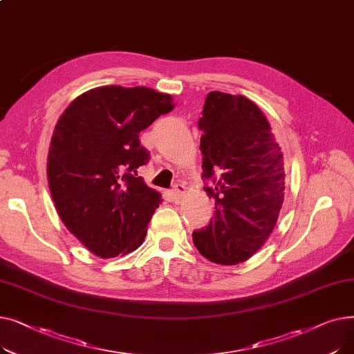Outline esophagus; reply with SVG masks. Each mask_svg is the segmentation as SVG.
I'll use <instances>...</instances> for the list:
<instances>
[{"label":"esophagus","instance_id":"1","mask_svg":"<svg viewBox=\"0 0 354 354\" xmlns=\"http://www.w3.org/2000/svg\"><path fill=\"white\" fill-rule=\"evenodd\" d=\"M185 191H187V188H185L183 187V185H176V187H175V189L172 191V196H174V199L175 201H180L182 199V196L185 195Z\"/></svg>","mask_w":354,"mask_h":354}]
</instances>
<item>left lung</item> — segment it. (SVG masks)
<instances>
[{"instance_id": "left-lung-1", "label": "left lung", "mask_w": 354, "mask_h": 354, "mask_svg": "<svg viewBox=\"0 0 354 354\" xmlns=\"http://www.w3.org/2000/svg\"><path fill=\"white\" fill-rule=\"evenodd\" d=\"M203 187L215 199L209 225L192 232L209 261L244 263L272 232L284 201L281 147L259 107L244 96L211 91L198 122Z\"/></svg>"}]
</instances>
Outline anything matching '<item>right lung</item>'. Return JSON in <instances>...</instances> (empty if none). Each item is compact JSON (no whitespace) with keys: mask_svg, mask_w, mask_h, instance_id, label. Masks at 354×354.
Returning <instances> with one entry per match:
<instances>
[{"mask_svg":"<svg viewBox=\"0 0 354 354\" xmlns=\"http://www.w3.org/2000/svg\"><path fill=\"white\" fill-rule=\"evenodd\" d=\"M153 88L103 86L74 99L55 124L47 178L67 230L95 255L138 250L162 202L138 175L149 162L139 133L174 109Z\"/></svg>","mask_w":354,"mask_h":354,"instance_id":"1","label":"right lung"}]
</instances>
